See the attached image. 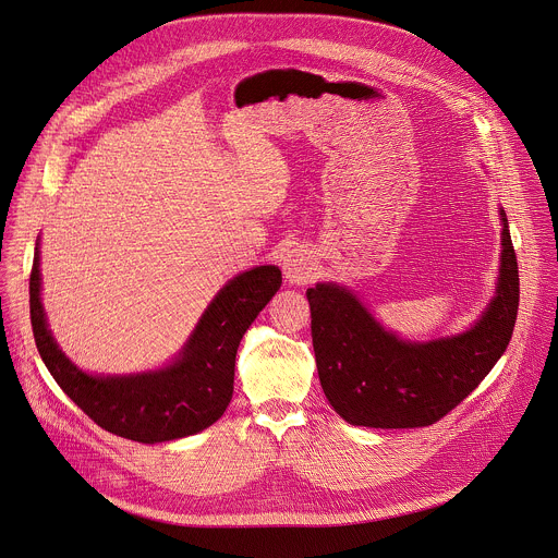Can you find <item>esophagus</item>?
Segmentation results:
<instances>
[{
	"instance_id": "34e87169",
	"label": "esophagus",
	"mask_w": 558,
	"mask_h": 558,
	"mask_svg": "<svg viewBox=\"0 0 558 558\" xmlns=\"http://www.w3.org/2000/svg\"><path fill=\"white\" fill-rule=\"evenodd\" d=\"M282 271H284L287 282L306 284L313 278V271H315L313 256L304 247H293L282 258Z\"/></svg>"
}]
</instances>
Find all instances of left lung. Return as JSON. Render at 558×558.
Returning <instances> with one entry per match:
<instances>
[{"label":"left lung","mask_w":558,"mask_h":558,"mask_svg":"<svg viewBox=\"0 0 558 558\" xmlns=\"http://www.w3.org/2000/svg\"><path fill=\"white\" fill-rule=\"evenodd\" d=\"M500 278L492 304L465 332L426 343L385 330L335 282L306 291L322 389L352 426L422 428L457 409L505 354L520 306V271L507 213Z\"/></svg>","instance_id":"left-lung-1"}]
</instances>
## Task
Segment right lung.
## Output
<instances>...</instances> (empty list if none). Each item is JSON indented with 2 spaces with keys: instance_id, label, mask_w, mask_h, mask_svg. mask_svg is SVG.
I'll list each match as a JSON object with an SVG mask.
<instances>
[{
  "instance_id": "add662e5",
  "label": "right lung",
  "mask_w": 558,
  "mask_h": 558,
  "mask_svg": "<svg viewBox=\"0 0 558 558\" xmlns=\"http://www.w3.org/2000/svg\"><path fill=\"white\" fill-rule=\"evenodd\" d=\"M280 284L276 265L243 271L215 295L171 365L132 376H88L62 354L47 328L36 247L29 319L45 367L99 428L138 444H162L202 433L223 415L234 389L239 343Z\"/></svg>"
}]
</instances>
